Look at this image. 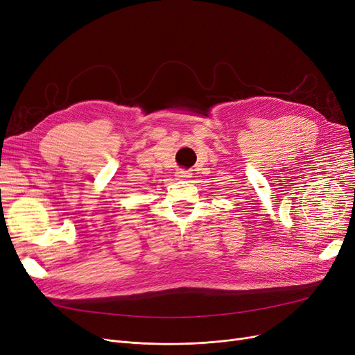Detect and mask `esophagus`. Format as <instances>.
<instances>
[{
	"label": "esophagus",
	"instance_id": "34e87169",
	"mask_svg": "<svg viewBox=\"0 0 355 355\" xmlns=\"http://www.w3.org/2000/svg\"><path fill=\"white\" fill-rule=\"evenodd\" d=\"M191 175H193V173H191L190 170H178V171L175 173V177H177L178 180H189Z\"/></svg>",
	"mask_w": 355,
	"mask_h": 355
}]
</instances>
